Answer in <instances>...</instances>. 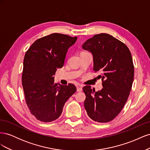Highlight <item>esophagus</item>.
<instances>
[{
    "mask_svg": "<svg viewBox=\"0 0 150 150\" xmlns=\"http://www.w3.org/2000/svg\"><path fill=\"white\" fill-rule=\"evenodd\" d=\"M82 90H83L82 87H81V86H77V91L80 92V91H82Z\"/></svg>",
    "mask_w": 150,
    "mask_h": 150,
    "instance_id": "esophagus-1",
    "label": "esophagus"
}]
</instances>
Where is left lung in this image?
<instances>
[{"mask_svg": "<svg viewBox=\"0 0 150 150\" xmlns=\"http://www.w3.org/2000/svg\"><path fill=\"white\" fill-rule=\"evenodd\" d=\"M93 54L95 72H99L103 89L96 92L89 86L83 88L84 108L88 116L98 122L112 121L128 100L134 79V66L128 47L105 33L94 35L83 44Z\"/></svg>", "mask_w": 150, "mask_h": 150, "instance_id": "obj_1", "label": "left lung"}]
</instances>
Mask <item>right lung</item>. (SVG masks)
Listing matches in <instances>:
<instances>
[{
  "label": "right lung",
  "instance_id": "obj_1",
  "mask_svg": "<svg viewBox=\"0 0 150 150\" xmlns=\"http://www.w3.org/2000/svg\"><path fill=\"white\" fill-rule=\"evenodd\" d=\"M77 39L51 34L36 40L25 54L22 83L25 102L31 114L40 121L57 120L67 99L76 91L73 84L54 83L53 76L62 67L67 50Z\"/></svg>",
  "mask_w": 150,
  "mask_h": 150
}]
</instances>
